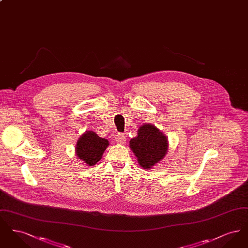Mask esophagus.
<instances>
[{"mask_svg":"<svg viewBox=\"0 0 248 248\" xmlns=\"http://www.w3.org/2000/svg\"><path fill=\"white\" fill-rule=\"evenodd\" d=\"M115 140L118 144H124L126 141V136L123 133H117L115 135Z\"/></svg>","mask_w":248,"mask_h":248,"instance_id":"obj_1","label":"esophagus"}]
</instances>
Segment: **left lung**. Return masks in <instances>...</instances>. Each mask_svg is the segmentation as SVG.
<instances>
[{
  "mask_svg": "<svg viewBox=\"0 0 248 248\" xmlns=\"http://www.w3.org/2000/svg\"><path fill=\"white\" fill-rule=\"evenodd\" d=\"M129 146L144 169L153 168L168 151V141L163 132L149 124L140 127L138 136L130 140Z\"/></svg>",
  "mask_w": 248,
  "mask_h": 248,
  "instance_id": "1",
  "label": "left lung"
}]
</instances>
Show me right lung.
Listing matches in <instances>:
<instances>
[{
  "mask_svg": "<svg viewBox=\"0 0 248 248\" xmlns=\"http://www.w3.org/2000/svg\"><path fill=\"white\" fill-rule=\"evenodd\" d=\"M108 146V140L98 137L93 131H86L77 140L75 154L87 166H94L101 159Z\"/></svg>",
  "mask_w": 248,
  "mask_h": 248,
  "instance_id": "obj_1",
  "label": "right lung"
}]
</instances>
